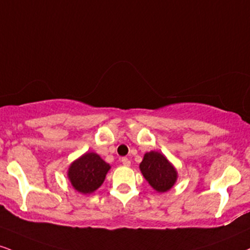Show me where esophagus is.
<instances>
[{"mask_svg": "<svg viewBox=\"0 0 250 250\" xmlns=\"http://www.w3.org/2000/svg\"><path fill=\"white\" fill-rule=\"evenodd\" d=\"M121 163L125 165V167H129V165H130V161H129L127 157H122L121 158Z\"/></svg>", "mask_w": 250, "mask_h": 250, "instance_id": "34e87169", "label": "esophagus"}]
</instances>
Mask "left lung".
Wrapping results in <instances>:
<instances>
[{
	"label": "left lung",
	"mask_w": 250,
	"mask_h": 250,
	"mask_svg": "<svg viewBox=\"0 0 250 250\" xmlns=\"http://www.w3.org/2000/svg\"><path fill=\"white\" fill-rule=\"evenodd\" d=\"M140 170L149 185L158 193L170 191L178 179L174 165L159 151H149L143 156Z\"/></svg>",
	"instance_id": "left-lung-1"
}]
</instances>
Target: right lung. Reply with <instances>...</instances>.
Wrapping results in <instances>:
<instances>
[{"instance_id": "right-lung-1", "label": "right lung", "mask_w": 250, "mask_h": 250, "mask_svg": "<svg viewBox=\"0 0 250 250\" xmlns=\"http://www.w3.org/2000/svg\"><path fill=\"white\" fill-rule=\"evenodd\" d=\"M110 165L95 152H85L70 164L67 178L79 193L91 194L104 184Z\"/></svg>"}]
</instances>
